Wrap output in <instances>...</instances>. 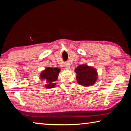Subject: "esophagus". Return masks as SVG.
I'll return each mask as SVG.
<instances>
[{
    "label": "esophagus",
    "mask_w": 131,
    "mask_h": 131,
    "mask_svg": "<svg viewBox=\"0 0 131 131\" xmlns=\"http://www.w3.org/2000/svg\"><path fill=\"white\" fill-rule=\"evenodd\" d=\"M65 68L66 69H70L69 65H65Z\"/></svg>",
    "instance_id": "34e87169"
}]
</instances>
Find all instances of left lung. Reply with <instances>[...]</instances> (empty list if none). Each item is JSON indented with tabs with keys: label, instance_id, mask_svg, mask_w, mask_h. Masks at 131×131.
I'll use <instances>...</instances> for the list:
<instances>
[{
	"label": "left lung",
	"instance_id": "8db88e82",
	"mask_svg": "<svg viewBox=\"0 0 131 131\" xmlns=\"http://www.w3.org/2000/svg\"><path fill=\"white\" fill-rule=\"evenodd\" d=\"M77 81L84 87L92 85L97 79L96 70L87 65H80L75 69Z\"/></svg>",
	"mask_w": 131,
	"mask_h": 131
}]
</instances>
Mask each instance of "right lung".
<instances>
[{
    "label": "right lung",
    "mask_w": 131,
    "mask_h": 131,
    "mask_svg": "<svg viewBox=\"0 0 131 131\" xmlns=\"http://www.w3.org/2000/svg\"><path fill=\"white\" fill-rule=\"evenodd\" d=\"M59 72L60 69H59L58 68L48 67L41 73L40 79L43 80L46 82V84L44 85L46 88H52L55 87V85H56L55 81H56L58 79Z\"/></svg>",
    "instance_id": "add662e5"
}]
</instances>
